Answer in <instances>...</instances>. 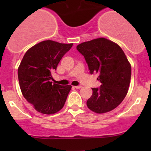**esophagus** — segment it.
<instances>
[{"label": "esophagus", "mask_w": 151, "mask_h": 151, "mask_svg": "<svg viewBox=\"0 0 151 151\" xmlns=\"http://www.w3.org/2000/svg\"><path fill=\"white\" fill-rule=\"evenodd\" d=\"M74 88H77V89H80V88H82V86H80V85H77V86H73Z\"/></svg>", "instance_id": "esophagus-1"}]
</instances>
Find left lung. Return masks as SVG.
Instances as JSON below:
<instances>
[{
  "mask_svg": "<svg viewBox=\"0 0 151 151\" xmlns=\"http://www.w3.org/2000/svg\"><path fill=\"white\" fill-rule=\"evenodd\" d=\"M85 57L90 73H99L101 83L92 88L93 93L87 106L98 114L106 113L118 106L127 94L132 67L124 52L118 44L105 38L85 42L77 46Z\"/></svg>",
  "mask_w": 151,
  "mask_h": 151,
  "instance_id": "8db88e82",
  "label": "left lung"
}]
</instances>
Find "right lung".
<instances>
[{
    "label": "right lung",
    "mask_w": 151,
    "mask_h": 151,
    "mask_svg": "<svg viewBox=\"0 0 151 151\" xmlns=\"http://www.w3.org/2000/svg\"><path fill=\"white\" fill-rule=\"evenodd\" d=\"M73 44L46 40L30 47L18 67V80L24 98L42 114L52 115L64 106L71 85L52 83V71Z\"/></svg>",
    "instance_id": "obj_1"
}]
</instances>
